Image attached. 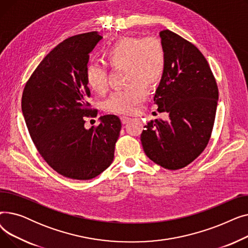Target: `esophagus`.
Returning a JSON list of instances; mask_svg holds the SVG:
<instances>
[{
	"label": "esophagus",
	"instance_id": "1",
	"mask_svg": "<svg viewBox=\"0 0 248 248\" xmlns=\"http://www.w3.org/2000/svg\"><path fill=\"white\" fill-rule=\"evenodd\" d=\"M121 120H122V123H123L124 124H127L129 121H131V117H128V116H122Z\"/></svg>",
	"mask_w": 248,
	"mask_h": 248
}]
</instances>
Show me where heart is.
Segmentation results:
<instances>
[{"label":"heart","instance_id":"b5f03b06","mask_svg":"<svg viewBox=\"0 0 248 248\" xmlns=\"http://www.w3.org/2000/svg\"><path fill=\"white\" fill-rule=\"evenodd\" d=\"M112 68H125L124 88L117 89L103 102V109L115 114L132 113L137 104L146 97V88L160 83L166 69V52L158 39L123 38L115 41L102 54ZM88 87L98 94L108 88V70L103 65L90 64L85 73Z\"/></svg>","mask_w":248,"mask_h":248}]
</instances>
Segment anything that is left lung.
<instances>
[{"label":"left lung","instance_id":"left-lung-1","mask_svg":"<svg viewBox=\"0 0 248 248\" xmlns=\"http://www.w3.org/2000/svg\"><path fill=\"white\" fill-rule=\"evenodd\" d=\"M166 69L154 101L169 120H155L140 135L148 158L168 170L192 163L204 151L214 124L218 87L199 49L170 30L160 32Z\"/></svg>","mask_w":248,"mask_h":248}]
</instances>
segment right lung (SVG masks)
Listing matches in <instances>:
<instances>
[{
	"label": "right lung",
	"mask_w": 248,
	"mask_h": 248,
	"mask_svg": "<svg viewBox=\"0 0 248 248\" xmlns=\"http://www.w3.org/2000/svg\"><path fill=\"white\" fill-rule=\"evenodd\" d=\"M102 37L96 32L70 37L38 65L26 83L22 112L39 154L60 175L90 180L113 161L122 128L116 115L99 117L96 127L85 128L90 91L85 73L89 53Z\"/></svg>",
	"instance_id": "1"
}]
</instances>
